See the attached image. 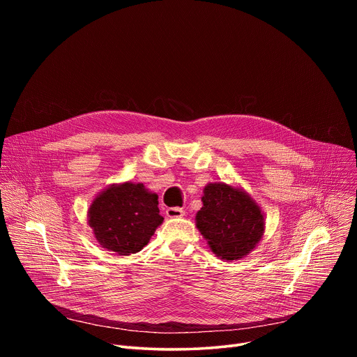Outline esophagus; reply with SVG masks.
<instances>
[{
  "label": "esophagus",
  "mask_w": 357,
  "mask_h": 357,
  "mask_svg": "<svg viewBox=\"0 0 357 357\" xmlns=\"http://www.w3.org/2000/svg\"><path fill=\"white\" fill-rule=\"evenodd\" d=\"M185 215V212L179 208H169L167 209V216L171 219H176V218H182Z\"/></svg>",
  "instance_id": "obj_1"
}]
</instances>
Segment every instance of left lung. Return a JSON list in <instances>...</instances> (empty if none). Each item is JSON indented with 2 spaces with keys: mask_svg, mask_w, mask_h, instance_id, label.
<instances>
[{
  "mask_svg": "<svg viewBox=\"0 0 357 357\" xmlns=\"http://www.w3.org/2000/svg\"><path fill=\"white\" fill-rule=\"evenodd\" d=\"M196 227L209 248L226 261L240 260L256 248L266 231L264 212L241 186L209 182L203 188Z\"/></svg>",
  "mask_w": 357,
  "mask_h": 357,
  "instance_id": "8db88e82",
  "label": "left lung"
}]
</instances>
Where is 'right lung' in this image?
<instances>
[{
	"mask_svg": "<svg viewBox=\"0 0 357 357\" xmlns=\"http://www.w3.org/2000/svg\"><path fill=\"white\" fill-rule=\"evenodd\" d=\"M162 222L158 195L144 183L130 181L100 190L87 211V223L97 243L119 256L142 250Z\"/></svg>",
	"mask_w": 357,
	"mask_h": 357,
	"instance_id": "1",
	"label": "right lung"
}]
</instances>
